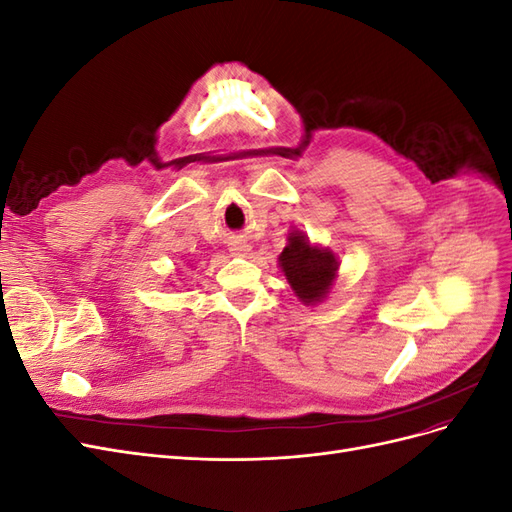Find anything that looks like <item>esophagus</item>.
Wrapping results in <instances>:
<instances>
[{
	"label": "esophagus",
	"mask_w": 512,
	"mask_h": 512,
	"mask_svg": "<svg viewBox=\"0 0 512 512\" xmlns=\"http://www.w3.org/2000/svg\"><path fill=\"white\" fill-rule=\"evenodd\" d=\"M250 252H252V245L247 243L243 237H232L230 239V254L232 256L245 258V256H250Z\"/></svg>",
	"instance_id": "obj_1"
}]
</instances>
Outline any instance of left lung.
I'll use <instances>...</instances> for the list:
<instances>
[{
  "instance_id": "left-lung-1",
  "label": "left lung",
  "mask_w": 512,
  "mask_h": 512,
  "mask_svg": "<svg viewBox=\"0 0 512 512\" xmlns=\"http://www.w3.org/2000/svg\"><path fill=\"white\" fill-rule=\"evenodd\" d=\"M280 267L294 294L305 303L314 305L329 292L339 262L327 247L312 245L301 230L290 232L288 245L280 254Z\"/></svg>"
}]
</instances>
